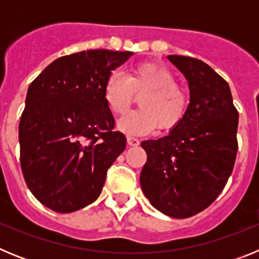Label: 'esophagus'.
<instances>
[{"label": "esophagus", "instance_id": "obj_1", "mask_svg": "<svg viewBox=\"0 0 259 259\" xmlns=\"http://www.w3.org/2000/svg\"><path fill=\"white\" fill-rule=\"evenodd\" d=\"M127 143L130 146H137L139 144H140V140L137 139V137H134V136H128L127 137Z\"/></svg>", "mask_w": 259, "mask_h": 259}]
</instances>
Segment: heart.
<instances>
[{"instance_id":"heart-1","label":"heart","mask_w":259,"mask_h":259,"mask_svg":"<svg viewBox=\"0 0 259 259\" xmlns=\"http://www.w3.org/2000/svg\"><path fill=\"white\" fill-rule=\"evenodd\" d=\"M139 98L140 109L123 116L119 130L127 135H148L155 128L170 131L179 124L188 109V96L172 71L158 63L144 62L128 75L114 72L107 77L104 98L115 115H122Z\"/></svg>"}]
</instances>
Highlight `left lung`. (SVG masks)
Returning a JSON list of instances; mask_svg holds the SVG:
<instances>
[{
	"mask_svg": "<svg viewBox=\"0 0 259 259\" xmlns=\"http://www.w3.org/2000/svg\"><path fill=\"white\" fill-rule=\"evenodd\" d=\"M188 80L191 102L167 136L141 146L148 159L140 184L153 206L184 219L209 207L232 174L239 113L228 83L197 58L167 56Z\"/></svg>",
	"mask_w": 259,
	"mask_h": 259,
	"instance_id": "8db88e82",
	"label": "left lung"
}]
</instances>
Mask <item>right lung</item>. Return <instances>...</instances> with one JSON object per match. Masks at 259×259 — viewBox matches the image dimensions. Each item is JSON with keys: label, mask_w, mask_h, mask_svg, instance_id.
<instances>
[{"label": "right lung", "mask_w": 259, "mask_h": 259, "mask_svg": "<svg viewBox=\"0 0 259 259\" xmlns=\"http://www.w3.org/2000/svg\"><path fill=\"white\" fill-rule=\"evenodd\" d=\"M132 54L74 53L52 62L29 85L19 122L20 164L29 191L49 209L72 212L95 202L125 149L104 87Z\"/></svg>", "instance_id": "obj_1"}]
</instances>
